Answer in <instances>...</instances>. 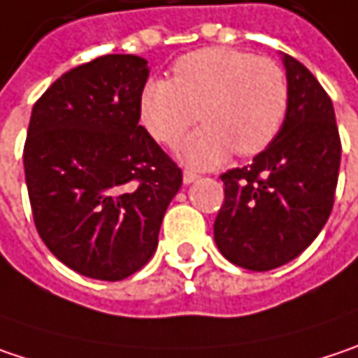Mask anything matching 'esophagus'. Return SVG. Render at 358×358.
Here are the masks:
<instances>
[{"mask_svg": "<svg viewBox=\"0 0 358 358\" xmlns=\"http://www.w3.org/2000/svg\"><path fill=\"white\" fill-rule=\"evenodd\" d=\"M199 175L195 173V171H183V183L185 185H189V183H193L195 179H197Z\"/></svg>", "mask_w": 358, "mask_h": 358, "instance_id": "34e87169", "label": "esophagus"}]
</instances>
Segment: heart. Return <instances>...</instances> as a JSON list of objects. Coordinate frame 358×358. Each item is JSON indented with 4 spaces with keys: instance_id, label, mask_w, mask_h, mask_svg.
Segmentation results:
<instances>
[{
    "instance_id": "heart-1",
    "label": "heart",
    "mask_w": 358,
    "mask_h": 358,
    "mask_svg": "<svg viewBox=\"0 0 358 358\" xmlns=\"http://www.w3.org/2000/svg\"><path fill=\"white\" fill-rule=\"evenodd\" d=\"M289 108L281 64L246 50L210 46L181 57L173 79H152L138 99L146 132L175 146L199 115L203 122L179 146L183 163L210 169L232 152L255 157L277 138Z\"/></svg>"
}]
</instances>
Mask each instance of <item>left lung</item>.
<instances>
[{
    "label": "left lung",
    "instance_id": "1",
    "mask_svg": "<svg viewBox=\"0 0 358 358\" xmlns=\"http://www.w3.org/2000/svg\"><path fill=\"white\" fill-rule=\"evenodd\" d=\"M289 108L277 138L250 165L220 175L224 203L214 222L220 252L248 271L294 261L324 228L334 206L341 136L318 79L283 57Z\"/></svg>",
    "mask_w": 358,
    "mask_h": 358
}]
</instances>
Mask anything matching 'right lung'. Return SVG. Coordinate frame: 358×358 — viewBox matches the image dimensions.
I'll return each instance as SVG.
<instances>
[{
	"label": "right lung",
	"mask_w": 358,
	"mask_h": 358,
	"mask_svg": "<svg viewBox=\"0 0 358 358\" xmlns=\"http://www.w3.org/2000/svg\"><path fill=\"white\" fill-rule=\"evenodd\" d=\"M146 61L106 55L40 95L24 171L42 243L69 268L101 281L141 271L157 250L183 175L138 124Z\"/></svg>",
	"instance_id": "1"
}]
</instances>
